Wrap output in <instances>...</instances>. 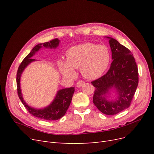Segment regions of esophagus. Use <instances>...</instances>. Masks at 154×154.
Returning <instances> with one entry per match:
<instances>
[{"mask_svg":"<svg viewBox=\"0 0 154 154\" xmlns=\"http://www.w3.org/2000/svg\"><path fill=\"white\" fill-rule=\"evenodd\" d=\"M84 84H85V82H83V81H79V82H78L76 83V85L77 87H82Z\"/></svg>","mask_w":154,"mask_h":154,"instance_id":"1","label":"esophagus"}]
</instances>
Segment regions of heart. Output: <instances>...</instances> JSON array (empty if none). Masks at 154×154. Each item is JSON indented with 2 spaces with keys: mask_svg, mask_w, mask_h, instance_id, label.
I'll use <instances>...</instances> for the list:
<instances>
[{
  "mask_svg": "<svg viewBox=\"0 0 154 154\" xmlns=\"http://www.w3.org/2000/svg\"><path fill=\"white\" fill-rule=\"evenodd\" d=\"M110 60L106 45L85 43L70 48L67 52V61L60 60L58 66L65 76L74 77L76 75L74 69H80L83 77L95 80L105 72Z\"/></svg>",
  "mask_w": 154,
  "mask_h": 154,
  "instance_id": "b5f03b06",
  "label": "heart"
}]
</instances>
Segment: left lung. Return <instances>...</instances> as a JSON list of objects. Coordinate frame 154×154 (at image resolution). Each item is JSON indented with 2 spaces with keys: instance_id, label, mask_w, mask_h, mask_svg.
Listing matches in <instances>:
<instances>
[{
  "instance_id": "left-lung-1",
  "label": "left lung",
  "mask_w": 154,
  "mask_h": 154,
  "mask_svg": "<svg viewBox=\"0 0 154 154\" xmlns=\"http://www.w3.org/2000/svg\"><path fill=\"white\" fill-rule=\"evenodd\" d=\"M106 38L109 39L113 61L108 72L91 83L95 87L93 103L102 113L111 116L130 106L138 85L139 75L130 51L116 39ZM111 91L116 92L114 99H109Z\"/></svg>"
}]
</instances>
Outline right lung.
<instances>
[{
    "mask_svg": "<svg viewBox=\"0 0 154 154\" xmlns=\"http://www.w3.org/2000/svg\"><path fill=\"white\" fill-rule=\"evenodd\" d=\"M60 44V40L58 38H55L48 42L43 44H39L35 45L32 48L31 52L26 56V57L20 63L19 67L18 69L17 73V86L18 95L23 105L26 109L32 116L42 119L53 121L59 119L65 115L71 104L72 97L74 92V87L66 88L60 89L57 91V95L54 97V99L51 102V103L44 107L43 109H35L27 105L22 97V94L20 88V78L21 75L24 71L26 67L31 62L36 61V60L32 59V57L35 53L42 48L56 49Z\"/></svg>",
    "mask_w": 154,
    "mask_h": 154,
    "instance_id": "obj_1",
    "label": "right lung"
}]
</instances>
